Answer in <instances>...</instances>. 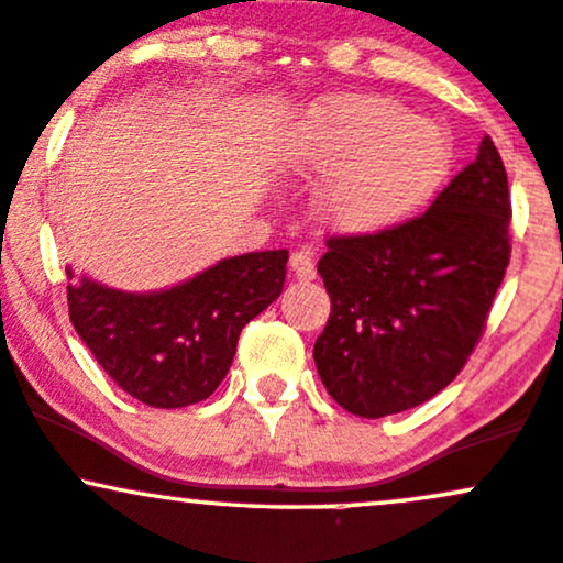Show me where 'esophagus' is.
I'll return each instance as SVG.
<instances>
[{"label":"esophagus","instance_id":"34e87169","mask_svg":"<svg viewBox=\"0 0 563 563\" xmlns=\"http://www.w3.org/2000/svg\"><path fill=\"white\" fill-rule=\"evenodd\" d=\"M291 272L296 275V280L310 283L318 277V269H314V258L310 251H296L291 256Z\"/></svg>","mask_w":563,"mask_h":563}]
</instances>
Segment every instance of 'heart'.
I'll return each mask as SVG.
<instances>
[{"label": "heart", "instance_id": "heart-1", "mask_svg": "<svg viewBox=\"0 0 563 563\" xmlns=\"http://www.w3.org/2000/svg\"><path fill=\"white\" fill-rule=\"evenodd\" d=\"M283 165L325 178L314 211L325 230L368 238L406 224L446 187L454 146L428 117L376 92L314 101L277 141Z\"/></svg>", "mask_w": 563, "mask_h": 563}]
</instances>
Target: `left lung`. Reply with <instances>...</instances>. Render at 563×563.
Listing matches in <instances>:
<instances>
[{
    "label": "left lung",
    "mask_w": 563,
    "mask_h": 563,
    "mask_svg": "<svg viewBox=\"0 0 563 563\" xmlns=\"http://www.w3.org/2000/svg\"><path fill=\"white\" fill-rule=\"evenodd\" d=\"M508 173L484 135L419 219L329 240L318 272L331 314L312 357L342 409L379 419L452 385L508 269Z\"/></svg>",
    "instance_id": "obj_1"
}]
</instances>
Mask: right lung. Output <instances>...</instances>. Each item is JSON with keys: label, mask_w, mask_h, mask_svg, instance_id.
<instances>
[{"label": "right lung", "mask_w": 563, "mask_h": 563, "mask_svg": "<svg viewBox=\"0 0 563 563\" xmlns=\"http://www.w3.org/2000/svg\"><path fill=\"white\" fill-rule=\"evenodd\" d=\"M288 251L221 258L159 291L69 275V318L117 387L154 409L200 404L232 366L238 336L286 283Z\"/></svg>", "instance_id": "obj_1"}]
</instances>
